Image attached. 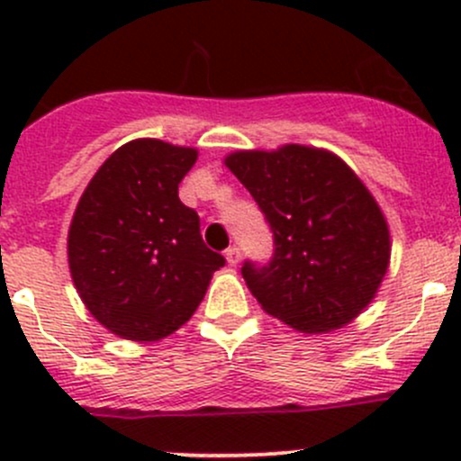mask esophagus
<instances>
[{"instance_id":"1","label":"esophagus","mask_w":461,"mask_h":461,"mask_svg":"<svg viewBox=\"0 0 461 461\" xmlns=\"http://www.w3.org/2000/svg\"><path fill=\"white\" fill-rule=\"evenodd\" d=\"M225 258H227V263H230V265H236L240 260V249L236 248V245H234V248H227Z\"/></svg>"}]
</instances>
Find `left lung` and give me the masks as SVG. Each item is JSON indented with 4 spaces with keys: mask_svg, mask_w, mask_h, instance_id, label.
<instances>
[{
    "mask_svg": "<svg viewBox=\"0 0 461 461\" xmlns=\"http://www.w3.org/2000/svg\"><path fill=\"white\" fill-rule=\"evenodd\" d=\"M225 162L272 231L267 263L248 258L240 267L265 312L303 332L350 323L373 301L390 260L384 213L355 171L301 144L239 151Z\"/></svg>",
    "mask_w": 461,
    "mask_h": 461,
    "instance_id": "8db88e82",
    "label": "left lung"
}]
</instances>
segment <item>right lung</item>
I'll return each instance as SVG.
<instances>
[{
    "label": "right lung",
    "mask_w": 461,
    "mask_h": 461,
    "mask_svg": "<svg viewBox=\"0 0 461 461\" xmlns=\"http://www.w3.org/2000/svg\"><path fill=\"white\" fill-rule=\"evenodd\" d=\"M196 149L133 140L106 158L77 203L68 265L88 312L118 337L158 341L192 319L225 257L204 245L178 185Z\"/></svg>",
    "instance_id": "add662e5"
}]
</instances>
